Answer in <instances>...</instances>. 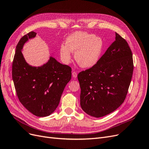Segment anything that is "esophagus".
Masks as SVG:
<instances>
[{
  "instance_id": "obj_1",
  "label": "esophagus",
  "mask_w": 149,
  "mask_h": 149,
  "mask_svg": "<svg viewBox=\"0 0 149 149\" xmlns=\"http://www.w3.org/2000/svg\"><path fill=\"white\" fill-rule=\"evenodd\" d=\"M72 74L73 78H74V79L77 78V73L76 72H75V71H73L72 73Z\"/></svg>"
}]
</instances>
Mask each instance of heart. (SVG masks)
Instances as JSON below:
<instances>
[{
  "label": "heart",
  "instance_id": "1",
  "mask_svg": "<svg viewBox=\"0 0 149 149\" xmlns=\"http://www.w3.org/2000/svg\"><path fill=\"white\" fill-rule=\"evenodd\" d=\"M104 47L102 39L87 32L77 31L68 36L66 44H62L60 55L63 63L68 64L75 52V60L84 68H90L98 63Z\"/></svg>",
  "mask_w": 149,
  "mask_h": 149
}]
</instances>
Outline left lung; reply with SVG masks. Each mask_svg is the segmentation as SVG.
Returning <instances> with one entry per match:
<instances>
[{
    "mask_svg": "<svg viewBox=\"0 0 149 149\" xmlns=\"http://www.w3.org/2000/svg\"><path fill=\"white\" fill-rule=\"evenodd\" d=\"M133 71L131 49L124 39L116 33L115 41L98 63L77 76L81 109L95 118L115 111L126 97Z\"/></svg>",
    "mask_w": 149,
    "mask_h": 149,
    "instance_id": "obj_1",
    "label": "left lung"
}]
</instances>
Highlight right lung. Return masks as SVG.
<instances>
[{"instance_id": "add662e5", "label": "right lung", "mask_w": 149, "mask_h": 149, "mask_svg": "<svg viewBox=\"0 0 149 149\" xmlns=\"http://www.w3.org/2000/svg\"><path fill=\"white\" fill-rule=\"evenodd\" d=\"M31 31L19 40L12 66V77L18 99L28 111L38 117L52 114L71 79V68L50 56L41 66L30 65L22 53L24 44L36 36Z\"/></svg>"}]
</instances>
